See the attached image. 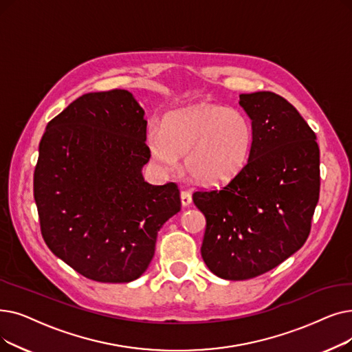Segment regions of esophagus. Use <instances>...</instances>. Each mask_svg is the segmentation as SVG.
I'll return each mask as SVG.
<instances>
[{"label": "esophagus", "mask_w": 352, "mask_h": 352, "mask_svg": "<svg viewBox=\"0 0 352 352\" xmlns=\"http://www.w3.org/2000/svg\"><path fill=\"white\" fill-rule=\"evenodd\" d=\"M192 201V197L188 191H181V204L182 207H188Z\"/></svg>", "instance_id": "esophagus-1"}]
</instances>
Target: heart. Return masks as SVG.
I'll return each instance as SVG.
<instances>
[{"label":"heart","mask_w":352,"mask_h":352,"mask_svg":"<svg viewBox=\"0 0 352 352\" xmlns=\"http://www.w3.org/2000/svg\"><path fill=\"white\" fill-rule=\"evenodd\" d=\"M254 144L250 119L237 109L200 103L168 115L164 129L152 126L148 148L164 173L184 157L190 177L203 186L226 184L249 162Z\"/></svg>","instance_id":"b5f03b06"}]
</instances>
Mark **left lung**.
Instances as JSON below:
<instances>
[{
  "label": "left lung",
  "instance_id": "left-lung-1",
  "mask_svg": "<svg viewBox=\"0 0 352 352\" xmlns=\"http://www.w3.org/2000/svg\"><path fill=\"white\" fill-rule=\"evenodd\" d=\"M254 144L241 173L220 190H197L206 216L201 256L227 280H246L280 265L311 233L319 200V146L299 112L273 91L240 95Z\"/></svg>",
  "mask_w": 352,
  "mask_h": 352
}]
</instances>
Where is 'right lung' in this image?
<instances>
[{
	"instance_id": "1",
	"label": "right lung",
	"mask_w": 352,
	"mask_h": 352,
	"mask_svg": "<svg viewBox=\"0 0 352 352\" xmlns=\"http://www.w3.org/2000/svg\"><path fill=\"white\" fill-rule=\"evenodd\" d=\"M144 109L124 89L86 94L53 118L38 146L34 200L49 249L85 278L138 279L162 224L181 210L175 182L144 181Z\"/></svg>"
}]
</instances>
